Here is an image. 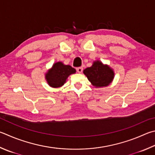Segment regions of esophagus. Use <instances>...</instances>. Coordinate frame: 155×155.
<instances>
[{"label": "esophagus", "mask_w": 155, "mask_h": 155, "mask_svg": "<svg viewBox=\"0 0 155 155\" xmlns=\"http://www.w3.org/2000/svg\"><path fill=\"white\" fill-rule=\"evenodd\" d=\"M76 69H77V71L78 73H81V72H83V68H82V67H78V68H77Z\"/></svg>", "instance_id": "1"}]
</instances>
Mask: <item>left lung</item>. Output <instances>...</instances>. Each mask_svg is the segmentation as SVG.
Returning a JSON list of instances; mask_svg holds the SVG:
<instances>
[{
  "mask_svg": "<svg viewBox=\"0 0 155 155\" xmlns=\"http://www.w3.org/2000/svg\"><path fill=\"white\" fill-rule=\"evenodd\" d=\"M88 80L96 87L108 86L114 78V72L108 66L100 61H94L93 66L83 70Z\"/></svg>",
  "mask_w": 155,
  "mask_h": 155,
  "instance_id": "8db88e82",
  "label": "left lung"
}]
</instances>
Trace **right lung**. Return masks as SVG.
Instances as JSON below:
<instances>
[{
	"label": "right lung",
	"instance_id": "right-lung-1",
	"mask_svg": "<svg viewBox=\"0 0 155 155\" xmlns=\"http://www.w3.org/2000/svg\"><path fill=\"white\" fill-rule=\"evenodd\" d=\"M75 72L76 70L70 65L57 62L53 64L52 68L46 74V79L51 87H59L65 83L69 75Z\"/></svg>",
	"mask_w": 155,
	"mask_h": 155
}]
</instances>
